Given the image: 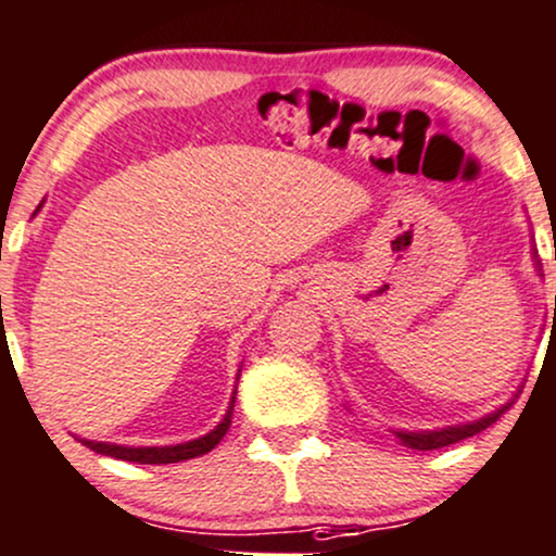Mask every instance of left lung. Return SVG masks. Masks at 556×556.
I'll return each instance as SVG.
<instances>
[{
    "label": "left lung",
    "instance_id": "8db88e82",
    "mask_svg": "<svg viewBox=\"0 0 556 556\" xmlns=\"http://www.w3.org/2000/svg\"><path fill=\"white\" fill-rule=\"evenodd\" d=\"M506 408H509V403L501 405L498 410H493V414L482 416V419H477V421L456 424V427H445V429H434V432H395V434L405 447H414V451H438V447L453 445V443H458V440H467V438H471V434L488 429L491 424L498 421V416L504 414Z\"/></svg>",
    "mask_w": 556,
    "mask_h": 556
}]
</instances>
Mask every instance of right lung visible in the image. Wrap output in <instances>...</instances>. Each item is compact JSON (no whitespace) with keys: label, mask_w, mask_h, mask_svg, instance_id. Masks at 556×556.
<instances>
[{"label":"right lung","mask_w":556,"mask_h":556,"mask_svg":"<svg viewBox=\"0 0 556 556\" xmlns=\"http://www.w3.org/2000/svg\"><path fill=\"white\" fill-rule=\"evenodd\" d=\"M232 405H236V392L230 397V408L225 414V419L212 429V432L204 434L199 440H190V443H180V445H164V447H127V445H116V443H94V440H81V445H87L89 451L103 453V456L111 458H122V462H132V464H177V462H188V458L204 456V453L212 451L219 440L225 438V432L230 429V419H232Z\"/></svg>","instance_id":"1"}]
</instances>
